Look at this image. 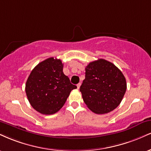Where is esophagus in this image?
<instances>
[{
    "instance_id": "esophagus-1",
    "label": "esophagus",
    "mask_w": 151,
    "mask_h": 151,
    "mask_svg": "<svg viewBox=\"0 0 151 151\" xmlns=\"http://www.w3.org/2000/svg\"><path fill=\"white\" fill-rule=\"evenodd\" d=\"M77 88H78V89H79V88H80V86H81V83H78V84L77 85Z\"/></svg>"
}]
</instances>
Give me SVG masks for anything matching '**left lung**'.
Masks as SVG:
<instances>
[{
    "instance_id": "8db88e82",
    "label": "left lung",
    "mask_w": 151,
    "mask_h": 151,
    "mask_svg": "<svg viewBox=\"0 0 151 151\" xmlns=\"http://www.w3.org/2000/svg\"><path fill=\"white\" fill-rule=\"evenodd\" d=\"M85 79L80 86L83 102L92 112L105 114L120 104L127 89L122 72L104 59L93 61L85 68Z\"/></svg>"
}]
</instances>
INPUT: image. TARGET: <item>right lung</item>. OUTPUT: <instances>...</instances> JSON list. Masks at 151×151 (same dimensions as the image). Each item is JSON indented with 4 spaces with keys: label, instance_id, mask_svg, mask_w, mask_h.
<instances>
[{
    "label": "right lung",
    "instance_id": "right-lung-1",
    "mask_svg": "<svg viewBox=\"0 0 151 151\" xmlns=\"http://www.w3.org/2000/svg\"><path fill=\"white\" fill-rule=\"evenodd\" d=\"M63 70L60 60L49 58L31 72L25 91L29 102L37 112L43 115L55 114L63 108L71 91L77 88Z\"/></svg>",
    "mask_w": 151,
    "mask_h": 151
}]
</instances>
